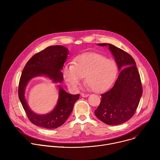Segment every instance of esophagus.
I'll return each instance as SVG.
<instances>
[{
  "label": "esophagus",
  "instance_id": "34e87169",
  "mask_svg": "<svg viewBox=\"0 0 160 160\" xmlns=\"http://www.w3.org/2000/svg\"><path fill=\"white\" fill-rule=\"evenodd\" d=\"M81 96H82V97H83V98H86V97L88 96V94H83V93H82V94H81Z\"/></svg>",
  "mask_w": 160,
  "mask_h": 160
}]
</instances>
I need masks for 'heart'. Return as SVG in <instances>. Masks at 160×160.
<instances>
[{"label": "heart", "instance_id": "heart-1", "mask_svg": "<svg viewBox=\"0 0 160 160\" xmlns=\"http://www.w3.org/2000/svg\"><path fill=\"white\" fill-rule=\"evenodd\" d=\"M118 72L115 61L97 53L84 54L75 64L66 65L63 75L71 88L77 89L85 77V82L95 92H102L115 81Z\"/></svg>", "mask_w": 160, "mask_h": 160}]
</instances>
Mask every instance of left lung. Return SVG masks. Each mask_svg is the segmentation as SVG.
<instances>
[{
  "label": "left lung",
  "mask_w": 160,
  "mask_h": 160,
  "mask_svg": "<svg viewBox=\"0 0 160 160\" xmlns=\"http://www.w3.org/2000/svg\"><path fill=\"white\" fill-rule=\"evenodd\" d=\"M98 45L109 46L120 73L113 87L101 95V101L95 115L107 125L122 124L133 116L138 107L142 94L140 75L129 54L110 43Z\"/></svg>",
  "instance_id": "obj_1"
}]
</instances>
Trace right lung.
I'll return each mask as SVG.
<instances>
[{"instance_id": "1", "label": "right lung", "mask_w": 160, "mask_h": 160, "mask_svg": "<svg viewBox=\"0 0 160 160\" xmlns=\"http://www.w3.org/2000/svg\"><path fill=\"white\" fill-rule=\"evenodd\" d=\"M68 50L61 45L49 46L33 56L25 66L18 87V96L30 121L34 125L48 129L61 126L68 118L80 95H72L59 85V98L54 109L46 115H37L27 104L25 98L28 82L38 76H46L54 83H61L63 74L61 70L65 62Z\"/></svg>"}]
</instances>
